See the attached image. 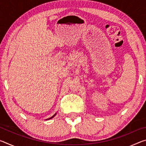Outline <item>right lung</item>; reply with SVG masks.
Wrapping results in <instances>:
<instances>
[{"label":"right lung","mask_w":146,"mask_h":146,"mask_svg":"<svg viewBox=\"0 0 146 146\" xmlns=\"http://www.w3.org/2000/svg\"><path fill=\"white\" fill-rule=\"evenodd\" d=\"M56 113H55V115H54L53 116V117H50V118H48V119H47V120H49V119H51V118H53L54 117H55V116L56 115Z\"/></svg>","instance_id":"add662e5"}]
</instances>
